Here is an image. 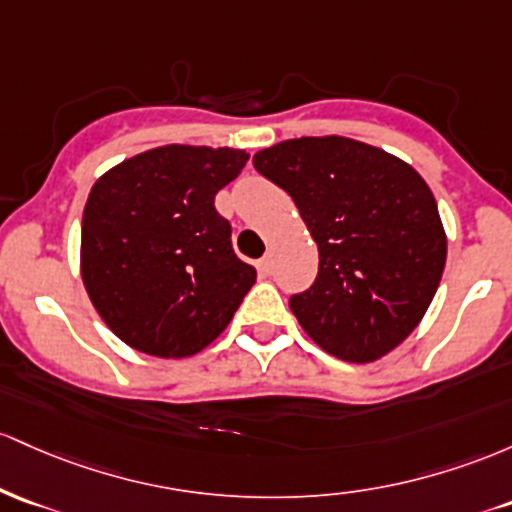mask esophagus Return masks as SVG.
Masks as SVG:
<instances>
[{
	"mask_svg": "<svg viewBox=\"0 0 512 512\" xmlns=\"http://www.w3.org/2000/svg\"><path fill=\"white\" fill-rule=\"evenodd\" d=\"M256 266H258V273H261V275H271L273 273V258L266 254L261 258V261L256 263Z\"/></svg>",
	"mask_w": 512,
	"mask_h": 512,
	"instance_id": "34e87169",
	"label": "esophagus"
}]
</instances>
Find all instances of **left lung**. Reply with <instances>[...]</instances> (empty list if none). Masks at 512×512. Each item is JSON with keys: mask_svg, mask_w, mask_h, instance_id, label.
Returning <instances> with one entry per match:
<instances>
[{"mask_svg": "<svg viewBox=\"0 0 512 512\" xmlns=\"http://www.w3.org/2000/svg\"><path fill=\"white\" fill-rule=\"evenodd\" d=\"M295 200L319 246L314 285L290 300L307 336L348 363H375L421 324L438 290L447 234L423 176L341 135L297 137L254 154Z\"/></svg>", "mask_w": 512, "mask_h": 512, "instance_id": "1", "label": "left lung"}]
</instances>
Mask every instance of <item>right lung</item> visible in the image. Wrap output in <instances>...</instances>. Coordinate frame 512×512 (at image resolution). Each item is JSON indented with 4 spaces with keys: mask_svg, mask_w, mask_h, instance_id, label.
I'll return each mask as SVG.
<instances>
[{
    "mask_svg": "<svg viewBox=\"0 0 512 512\" xmlns=\"http://www.w3.org/2000/svg\"><path fill=\"white\" fill-rule=\"evenodd\" d=\"M246 159L244 149L164 145L94 183L79 271L99 317L130 348L154 358L200 353L256 283L215 210L217 191Z\"/></svg>",
    "mask_w": 512,
    "mask_h": 512,
    "instance_id": "1",
    "label": "right lung"
}]
</instances>
